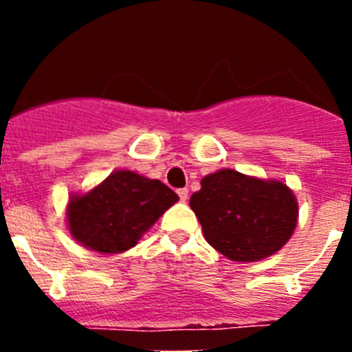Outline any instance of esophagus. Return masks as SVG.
Listing matches in <instances>:
<instances>
[{"label":"esophagus","instance_id":"34e87169","mask_svg":"<svg viewBox=\"0 0 352 352\" xmlns=\"http://www.w3.org/2000/svg\"><path fill=\"white\" fill-rule=\"evenodd\" d=\"M178 195H179V199H182L183 203H185L186 199H188V188H179Z\"/></svg>","mask_w":352,"mask_h":352}]
</instances>
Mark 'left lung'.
I'll list each match as a JSON object with an SVG mask.
<instances>
[{
  "label": "left lung",
  "mask_w": 352,
  "mask_h": 352,
  "mask_svg": "<svg viewBox=\"0 0 352 352\" xmlns=\"http://www.w3.org/2000/svg\"><path fill=\"white\" fill-rule=\"evenodd\" d=\"M190 208L208 243L227 259L254 263L280 250L298 223V201L285 183L232 169L204 176Z\"/></svg>",
  "instance_id": "obj_1"
}]
</instances>
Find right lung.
Listing matches in <instances>:
<instances>
[{"label":"right lung","mask_w":352,"mask_h":352,"mask_svg":"<svg viewBox=\"0 0 352 352\" xmlns=\"http://www.w3.org/2000/svg\"><path fill=\"white\" fill-rule=\"evenodd\" d=\"M178 195L158 179L132 170H114L82 195H72L68 231L82 247L100 254H120L135 247L149 227Z\"/></svg>","instance_id":"add662e5"}]
</instances>
